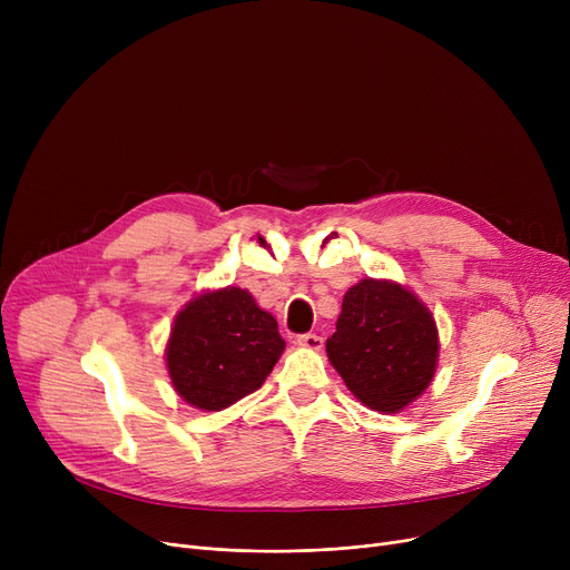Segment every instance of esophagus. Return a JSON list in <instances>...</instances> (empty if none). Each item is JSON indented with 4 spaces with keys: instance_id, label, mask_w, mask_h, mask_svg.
Segmentation results:
<instances>
[{
    "instance_id": "obj_1",
    "label": "esophagus",
    "mask_w": 570,
    "mask_h": 570,
    "mask_svg": "<svg viewBox=\"0 0 570 570\" xmlns=\"http://www.w3.org/2000/svg\"><path fill=\"white\" fill-rule=\"evenodd\" d=\"M295 344L303 346V348H309V351H318V348L323 346V337H318V335H314V333H307V335L297 337Z\"/></svg>"
}]
</instances>
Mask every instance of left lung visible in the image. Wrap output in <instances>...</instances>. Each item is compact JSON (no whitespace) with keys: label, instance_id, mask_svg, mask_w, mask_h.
<instances>
[{"label":"left lung","instance_id":"left-lung-1","mask_svg":"<svg viewBox=\"0 0 570 570\" xmlns=\"http://www.w3.org/2000/svg\"><path fill=\"white\" fill-rule=\"evenodd\" d=\"M327 361L357 402L400 413L421 397L439 363V331L430 307L393 279H361L344 293Z\"/></svg>","mask_w":570,"mask_h":570}]
</instances>
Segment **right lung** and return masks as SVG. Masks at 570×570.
Masks as SVG:
<instances>
[{"mask_svg": "<svg viewBox=\"0 0 570 570\" xmlns=\"http://www.w3.org/2000/svg\"><path fill=\"white\" fill-rule=\"evenodd\" d=\"M286 348L275 316L247 288L203 291L175 314L166 370L175 393L200 411L252 395Z\"/></svg>", "mask_w": 570, "mask_h": 570, "instance_id": "1", "label": "right lung"}]
</instances>
